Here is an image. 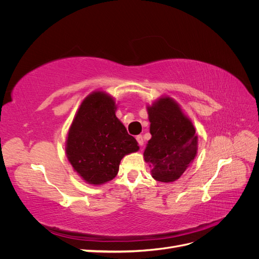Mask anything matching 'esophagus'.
I'll list each match as a JSON object with an SVG mask.
<instances>
[{
  "label": "esophagus",
  "instance_id": "1",
  "mask_svg": "<svg viewBox=\"0 0 259 259\" xmlns=\"http://www.w3.org/2000/svg\"><path fill=\"white\" fill-rule=\"evenodd\" d=\"M136 139H137L138 145L140 147H143L144 146V138H143V136L142 135H138V136H136Z\"/></svg>",
  "mask_w": 259,
  "mask_h": 259
}]
</instances>
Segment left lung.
<instances>
[{
	"label": "left lung",
	"mask_w": 259,
	"mask_h": 259,
	"mask_svg": "<svg viewBox=\"0 0 259 259\" xmlns=\"http://www.w3.org/2000/svg\"><path fill=\"white\" fill-rule=\"evenodd\" d=\"M147 111L151 139L145 149L144 159L155 180L175 182L197 155L195 128L180 106L168 96L155 100L147 107Z\"/></svg>",
	"instance_id": "1"
}]
</instances>
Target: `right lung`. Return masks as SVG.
<instances>
[{
  "label": "right lung",
  "instance_id": "1",
  "mask_svg": "<svg viewBox=\"0 0 259 259\" xmlns=\"http://www.w3.org/2000/svg\"><path fill=\"white\" fill-rule=\"evenodd\" d=\"M115 111L114 99L105 92L95 91L82 101L69 128L67 158L90 185L110 182L124 156L139 149Z\"/></svg>",
  "mask_w": 259,
  "mask_h": 259
}]
</instances>
